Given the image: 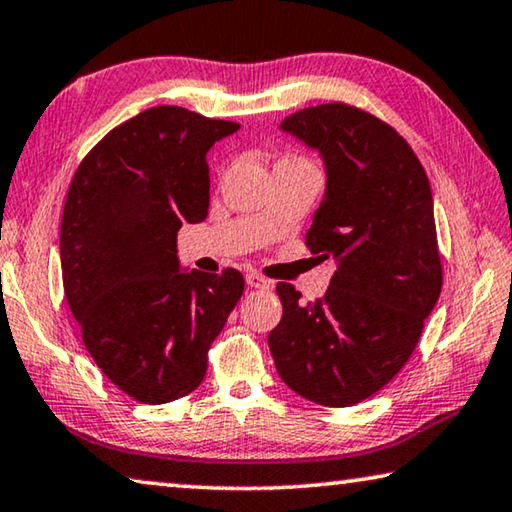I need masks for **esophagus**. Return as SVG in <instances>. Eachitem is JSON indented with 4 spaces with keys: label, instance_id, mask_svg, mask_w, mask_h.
Returning <instances> with one entry per match:
<instances>
[{
    "label": "esophagus",
    "instance_id": "obj_1",
    "mask_svg": "<svg viewBox=\"0 0 512 512\" xmlns=\"http://www.w3.org/2000/svg\"><path fill=\"white\" fill-rule=\"evenodd\" d=\"M246 282H248V287H253V289H269L271 287V282L266 280L264 275H259L257 271L246 273Z\"/></svg>",
    "mask_w": 512,
    "mask_h": 512
}]
</instances>
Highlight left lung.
<instances>
[{
	"label": "left lung",
	"mask_w": 512,
	"mask_h": 512,
	"mask_svg": "<svg viewBox=\"0 0 512 512\" xmlns=\"http://www.w3.org/2000/svg\"><path fill=\"white\" fill-rule=\"evenodd\" d=\"M328 170L305 246L337 271L310 303L278 282L282 319L269 348L280 378L303 399L348 408L399 373L442 291L431 184L408 141L346 102L291 113L282 123Z\"/></svg>",
	"instance_id": "obj_1"
}]
</instances>
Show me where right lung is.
Segmentation results:
<instances>
[{"label": "right lung", "instance_id": "1", "mask_svg": "<svg viewBox=\"0 0 512 512\" xmlns=\"http://www.w3.org/2000/svg\"><path fill=\"white\" fill-rule=\"evenodd\" d=\"M232 120L152 107L81 159L61 218L63 291L86 351L127 396L159 405L191 394L243 294V275L182 273L177 232L209 209L207 152Z\"/></svg>", "mask_w": 512, "mask_h": 512}]
</instances>
